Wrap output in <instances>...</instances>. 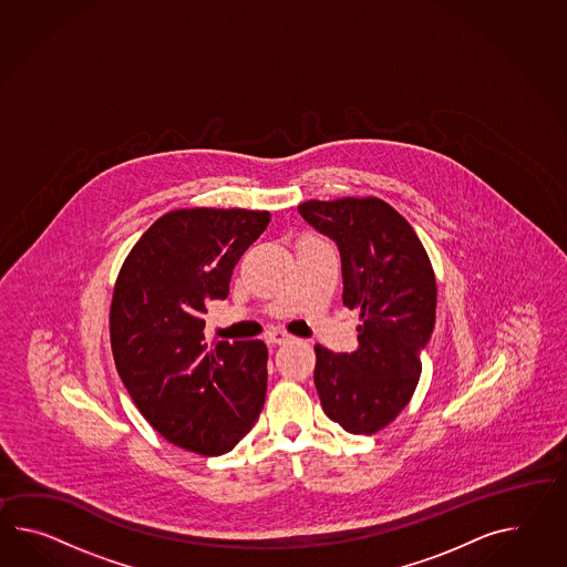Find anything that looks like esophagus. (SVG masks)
I'll return each instance as SVG.
<instances>
[{
	"label": "esophagus",
	"mask_w": 567,
	"mask_h": 567,
	"mask_svg": "<svg viewBox=\"0 0 567 567\" xmlns=\"http://www.w3.org/2000/svg\"><path fill=\"white\" fill-rule=\"evenodd\" d=\"M266 338H268V342L270 344H285V342H289L290 336L287 332H282V330H272V332L266 333Z\"/></svg>",
	"instance_id": "1"
}]
</instances>
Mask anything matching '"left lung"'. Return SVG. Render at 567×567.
<instances>
[{
    "instance_id": "1",
    "label": "left lung",
    "mask_w": 567,
    "mask_h": 567,
    "mask_svg": "<svg viewBox=\"0 0 567 567\" xmlns=\"http://www.w3.org/2000/svg\"><path fill=\"white\" fill-rule=\"evenodd\" d=\"M305 221L332 237L342 258L348 309H359V348L333 354L316 346L319 400L352 434H374L410 403L420 352L436 318V278L412 225L377 196L307 200Z\"/></svg>"
}]
</instances>
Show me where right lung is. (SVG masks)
I'll list each match as a JSON object with an SVG mask.
<instances>
[{
  "label": "right lung",
  "mask_w": 567,
  "mask_h": 567,
  "mask_svg": "<svg viewBox=\"0 0 567 567\" xmlns=\"http://www.w3.org/2000/svg\"><path fill=\"white\" fill-rule=\"evenodd\" d=\"M268 210L176 208L128 251L114 285L111 346L138 412L166 441L198 455L231 451L262 412V340H205L207 305L229 295L235 264Z\"/></svg>",
  "instance_id": "right-lung-1"
}]
</instances>
